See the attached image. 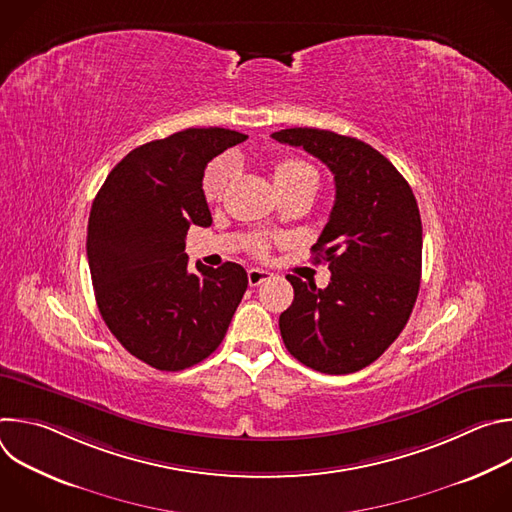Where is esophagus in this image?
Returning <instances> with one entry per match:
<instances>
[{
	"label": "esophagus",
	"instance_id": "34e87169",
	"mask_svg": "<svg viewBox=\"0 0 512 512\" xmlns=\"http://www.w3.org/2000/svg\"><path fill=\"white\" fill-rule=\"evenodd\" d=\"M247 277H249V285L251 287H257V285H261L263 281H267V279H271L273 275L269 273V271H265V269H249L247 271Z\"/></svg>",
	"mask_w": 512,
	"mask_h": 512
}]
</instances>
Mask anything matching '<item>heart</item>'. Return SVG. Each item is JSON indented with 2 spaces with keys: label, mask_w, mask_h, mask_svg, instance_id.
Here are the masks:
<instances>
[{
  "label": "heart",
  "mask_w": 512,
  "mask_h": 512,
  "mask_svg": "<svg viewBox=\"0 0 512 512\" xmlns=\"http://www.w3.org/2000/svg\"><path fill=\"white\" fill-rule=\"evenodd\" d=\"M233 172L235 168L229 158H218L206 168V174L202 180V192L208 202H218L225 196L229 182L233 178ZM273 182L279 188V192L294 190V188H318V172L306 160L285 158L275 164ZM265 251H267V243L259 241L257 253L263 255Z\"/></svg>",
  "instance_id": "b5f03b06"
}]
</instances>
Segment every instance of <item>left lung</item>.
Returning <instances> with one entry per match:
<instances>
[{
    "instance_id": "1",
    "label": "left lung",
    "mask_w": 512,
    "mask_h": 512,
    "mask_svg": "<svg viewBox=\"0 0 512 512\" xmlns=\"http://www.w3.org/2000/svg\"><path fill=\"white\" fill-rule=\"evenodd\" d=\"M304 148L334 174L336 198L312 247L328 261L318 289L296 275L294 302L279 316L289 354L326 375L356 373L375 362L405 328L421 277V216L407 180L369 143L326 129L271 133Z\"/></svg>"
}]
</instances>
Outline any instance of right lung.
<instances>
[{
	"label": "right lung",
	"instance_id": "right-lung-1",
	"mask_svg": "<svg viewBox=\"0 0 512 512\" xmlns=\"http://www.w3.org/2000/svg\"><path fill=\"white\" fill-rule=\"evenodd\" d=\"M247 135L190 127L129 152L97 192L87 257L99 312L127 352L184 371L223 342L247 291L239 263L188 267L190 225L210 227L206 164Z\"/></svg>",
	"mask_w": 512,
	"mask_h": 512
}]
</instances>
